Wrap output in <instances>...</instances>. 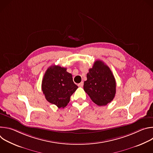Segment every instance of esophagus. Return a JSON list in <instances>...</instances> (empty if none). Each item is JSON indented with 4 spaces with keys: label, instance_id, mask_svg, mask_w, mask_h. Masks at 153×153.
<instances>
[{
    "label": "esophagus",
    "instance_id": "1",
    "mask_svg": "<svg viewBox=\"0 0 153 153\" xmlns=\"http://www.w3.org/2000/svg\"><path fill=\"white\" fill-rule=\"evenodd\" d=\"M78 86H80V87H82V86H83V82H80V83H79V84H78Z\"/></svg>",
    "mask_w": 153,
    "mask_h": 153
}]
</instances>
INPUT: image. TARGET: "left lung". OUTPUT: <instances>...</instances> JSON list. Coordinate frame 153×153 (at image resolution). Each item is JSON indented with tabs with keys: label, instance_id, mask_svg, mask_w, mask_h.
<instances>
[{
	"label": "left lung",
	"instance_id": "obj_1",
	"mask_svg": "<svg viewBox=\"0 0 153 153\" xmlns=\"http://www.w3.org/2000/svg\"><path fill=\"white\" fill-rule=\"evenodd\" d=\"M83 90L99 106L111 102L116 94V80L110 68L101 60H96L86 74Z\"/></svg>",
	"mask_w": 153,
	"mask_h": 153
}]
</instances>
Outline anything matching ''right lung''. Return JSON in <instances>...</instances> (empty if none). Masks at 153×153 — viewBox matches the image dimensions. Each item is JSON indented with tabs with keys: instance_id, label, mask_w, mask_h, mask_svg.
I'll return each mask as SVG.
<instances>
[{
	"instance_id": "add662e5",
	"label": "right lung",
	"mask_w": 153,
	"mask_h": 153,
	"mask_svg": "<svg viewBox=\"0 0 153 153\" xmlns=\"http://www.w3.org/2000/svg\"><path fill=\"white\" fill-rule=\"evenodd\" d=\"M78 86L67 68L58 65L51 66L46 71L42 82V90L45 99L59 108H63L70 102L71 96Z\"/></svg>"
}]
</instances>
